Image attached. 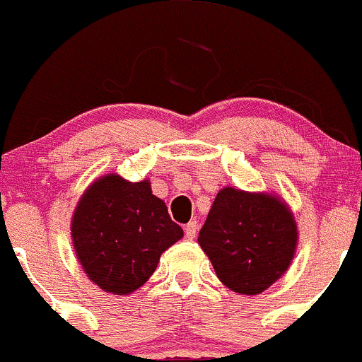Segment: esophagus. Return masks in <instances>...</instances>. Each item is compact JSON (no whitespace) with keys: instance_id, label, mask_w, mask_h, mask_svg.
I'll return each instance as SVG.
<instances>
[{"instance_id":"34e87169","label":"esophagus","mask_w":362,"mask_h":362,"mask_svg":"<svg viewBox=\"0 0 362 362\" xmlns=\"http://www.w3.org/2000/svg\"><path fill=\"white\" fill-rule=\"evenodd\" d=\"M197 230H199V226H197V221H189L188 225L185 226V235L188 240H193V238L197 237Z\"/></svg>"}]
</instances>
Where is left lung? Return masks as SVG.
Segmentation results:
<instances>
[{"instance_id":"obj_1","label":"left lung","mask_w":362,"mask_h":362,"mask_svg":"<svg viewBox=\"0 0 362 362\" xmlns=\"http://www.w3.org/2000/svg\"><path fill=\"white\" fill-rule=\"evenodd\" d=\"M199 244L219 281L238 294H259L291 267L298 247L293 211L279 195L225 186L216 195Z\"/></svg>"}]
</instances>
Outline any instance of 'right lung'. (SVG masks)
I'll return each mask as SVG.
<instances>
[{"instance_id":"right-lung-1","label":"right lung","mask_w":362,"mask_h":362,"mask_svg":"<svg viewBox=\"0 0 362 362\" xmlns=\"http://www.w3.org/2000/svg\"><path fill=\"white\" fill-rule=\"evenodd\" d=\"M71 238L87 277L111 294L134 293L153 275L163 251L182 238L150 180L104 174L74 207Z\"/></svg>"}]
</instances>
